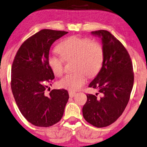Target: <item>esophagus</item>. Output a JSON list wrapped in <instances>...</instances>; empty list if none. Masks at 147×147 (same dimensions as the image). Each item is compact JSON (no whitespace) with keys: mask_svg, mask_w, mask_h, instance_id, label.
I'll return each instance as SVG.
<instances>
[{"mask_svg":"<svg viewBox=\"0 0 147 147\" xmlns=\"http://www.w3.org/2000/svg\"><path fill=\"white\" fill-rule=\"evenodd\" d=\"M68 94H69V97H73L74 96H75L76 93H75V92L69 91H68Z\"/></svg>","mask_w":147,"mask_h":147,"instance_id":"1","label":"esophagus"}]
</instances>
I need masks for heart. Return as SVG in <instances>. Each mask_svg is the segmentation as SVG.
<instances>
[{
  "instance_id": "b5f03b06",
  "label": "heart",
  "mask_w": 147,
  "mask_h": 147,
  "mask_svg": "<svg viewBox=\"0 0 147 147\" xmlns=\"http://www.w3.org/2000/svg\"><path fill=\"white\" fill-rule=\"evenodd\" d=\"M56 50L61 57L50 55L48 61L51 70L57 77L64 72V60H75L73 65L76 71L65 75L58 82L59 87L63 89L77 91L86 83V75L94 77L102 67L104 59L103 47L89 38L70 36L62 41Z\"/></svg>"
}]
</instances>
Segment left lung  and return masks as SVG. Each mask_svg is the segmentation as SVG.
<instances>
[{
    "instance_id": "1",
    "label": "left lung",
    "mask_w": 147,
    "mask_h": 147,
    "mask_svg": "<svg viewBox=\"0 0 147 147\" xmlns=\"http://www.w3.org/2000/svg\"><path fill=\"white\" fill-rule=\"evenodd\" d=\"M101 38L104 59L100 71L89 87L97 89L101 97L87 94L83 107L84 118L97 127H106L124 111L134 84L132 60L122 43L106 30L92 31Z\"/></svg>"
}]
</instances>
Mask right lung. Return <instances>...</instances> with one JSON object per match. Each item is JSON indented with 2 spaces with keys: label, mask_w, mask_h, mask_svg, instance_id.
<instances>
[{
  "label": "right lung",
  "mask_w": 147,
  "mask_h": 147,
  "mask_svg": "<svg viewBox=\"0 0 147 147\" xmlns=\"http://www.w3.org/2000/svg\"><path fill=\"white\" fill-rule=\"evenodd\" d=\"M67 31L42 29L25 40L11 68V89L19 110L33 125L49 127L61 120L69 98L66 90H45L54 79L48 65L50 47ZM51 85V84H50Z\"/></svg>",
  "instance_id": "obj_1"
}]
</instances>
